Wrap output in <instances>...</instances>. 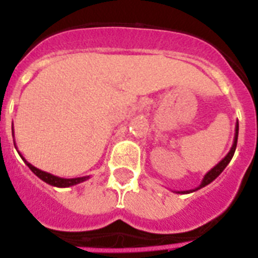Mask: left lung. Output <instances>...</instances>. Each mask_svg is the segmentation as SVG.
Returning a JSON list of instances; mask_svg holds the SVG:
<instances>
[{
    "label": "left lung",
    "instance_id": "obj_1",
    "mask_svg": "<svg viewBox=\"0 0 258 258\" xmlns=\"http://www.w3.org/2000/svg\"><path fill=\"white\" fill-rule=\"evenodd\" d=\"M238 133H239V122H236L235 125V136H234V142H232V146L231 149H230V151L227 152V155L225 157H223L222 160L220 161V163L217 164L216 166H213L211 170H209L208 173H207L206 175H204V178H203L202 183L198 186L197 188H192V190H187V191H175L177 194H190V192H194V191L199 190V188L202 187H206L207 184H209L211 182H213L214 179L217 178L218 175L221 174V173L223 172V169L226 168L227 165H229V163L231 161L232 156H234V152H235V149H236V143H238Z\"/></svg>",
    "mask_w": 258,
    "mask_h": 258
}]
</instances>
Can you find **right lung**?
<instances>
[{
    "label": "right lung",
    "instance_id": "obj_1",
    "mask_svg": "<svg viewBox=\"0 0 258 258\" xmlns=\"http://www.w3.org/2000/svg\"><path fill=\"white\" fill-rule=\"evenodd\" d=\"M13 137H14V126H13ZM15 149H17V147H15ZM19 155H20V157L23 159V161H24L27 165H28L29 169L35 173L38 178L42 179V181L46 182V183L51 184V186H55V187H70V186H75V184H79V183H81V182L89 179V175H85V177H76V178H61V177H58V175H54V174H51V173H47V172H44V170L38 169V168H36V166L32 165L31 163H28V161H27L26 159L22 156V154H20V152H19Z\"/></svg>",
    "mask_w": 258,
    "mask_h": 258
}]
</instances>
